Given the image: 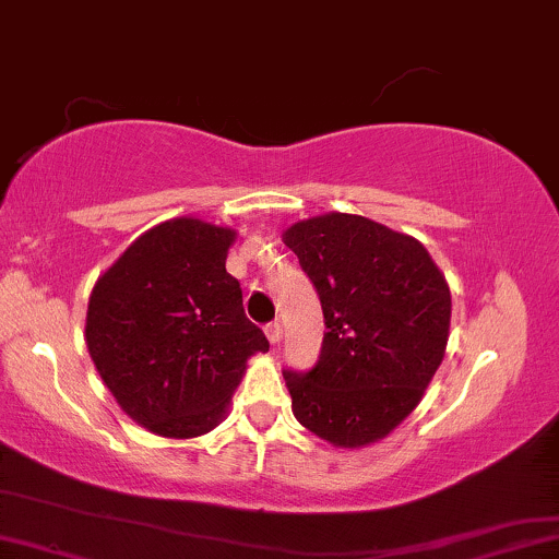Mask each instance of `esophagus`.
Returning <instances> with one entry per match:
<instances>
[{
    "instance_id": "esophagus-1",
    "label": "esophagus",
    "mask_w": 559,
    "mask_h": 559,
    "mask_svg": "<svg viewBox=\"0 0 559 559\" xmlns=\"http://www.w3.org/2000/svg\"><path fill=\"white\" fill-rule=\"evenodd\" d=\"M264 333H266V337H270L272 345H280V340H282V325H280V322H270V325L264 328Z\"/></svg>"
}]
</instances>
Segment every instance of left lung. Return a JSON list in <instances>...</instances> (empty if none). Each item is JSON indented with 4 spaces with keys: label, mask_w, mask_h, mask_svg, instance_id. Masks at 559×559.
Listing matches in <instances>:
<instances>
[{
    "label": "left lung",
    "mask_w": 559,
    "mask_h": 559,
    "mask_svg": "<svg viewBox=\"0 0 559 559\" xmlns=\"http://www.w3.org/2000/svg\"><path fill=\"white\" fill-rule=\"evenodd\" d=\"M318 289L328 333L310 373L287 370L293 414L337 449L385 439L411 416L449 343L451 289L418 239L328 212L282 231Z\"/></svg>",
    "instance_id": "obj_1"
}]
</instances>
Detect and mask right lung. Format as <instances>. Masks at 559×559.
<instances>
[{
	"mask_svg": "<svg viewBox=\"0 0 559 559\" xmlns=\"http://www.w3.org/2000/svg\"><path fill=\"white\" fill-rule=\"evenodd\" d=\"M231 226L176 216L143 231L95 282L85 345L123 414L166 439L224 420L247 360L270 343L226 272Z\"/></svg>",
	"mask_w": 559,
	"mask_h": 559,
	"instance_id": "1",
	"label": "right lung"
}]
</instances>
